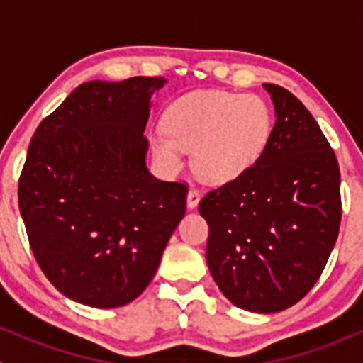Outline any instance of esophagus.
<instances>
[{
    "label": "esophagus",
    "instance_id": "obj_1",
    "mask_svg": "<svg viewBox=\"0 0 363 363\" xmlns=\"http://www.w3.org/2000/svg\"><path fill=\"white\" fill-rule=\"evenodd\" d=\"M200 202V191L196 188H189L188 191V207L195 208Z\"/></svg>",
    "mask_w": 363,
    "mask_h": 363
}]
</instances>
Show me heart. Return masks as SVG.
<instances>
[{
    "label": "heart",
    "instance_id": "b5f03b06",
    "mask_svg": "<svg viewBox=\"0 0 363 363\" xmlns=\"http://www.w3.org/2000/svg\"><path fill=\"white\" fill-rule=\"evenodd\" d=\"M272 126V111L256 94L195 91L172 101L164 130L152 135L151 145L168 170L181 168L182 151H195L196 174L211 182H228L262 158Z\"/></svg>",
    "mask_w": 363,
    "mask_h": 363
}]
</instances>
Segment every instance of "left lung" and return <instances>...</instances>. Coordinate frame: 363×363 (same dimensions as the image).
I'll list each match as a JSON object with an SVG mask.
<instances>
[{"label":"left lung","mask_w":363,"mask_h":363,"mask_svg":"<svg viewBox=\"0 0 363 363\" xmlns=\"http://www.w3.org/2000/svg\"><path fill=\"white\" fill-rule=\"evenodd\" d=\"M276 124L246 174L200 200L207 265L237 307L277 313L309 294L339 235L340 172L311 112L284 87L263 84Z\"/></svg>","instance_id":"obj_1"}]
</instances>
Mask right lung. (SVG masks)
<instances>
[{
  "instance_id": "obj_1",
  "label": "right lung",
  "mask_w": 363,
  "mask_h": 363,
  "mask_svg": "<svg viewBox=\"0 0 363 363\" xmlns=\"http://www.w3.org/2000/svg\"><path fill=\"white\" fill-rule=\"evenodd\" d=\"M164 82L80 84L29 142L19 177L29 246L75 302L107 309L137 298L184 216L188 184L145 167L149 105Z\"/></svg>"
}]
</instances>
